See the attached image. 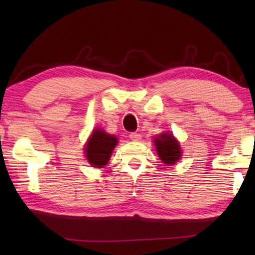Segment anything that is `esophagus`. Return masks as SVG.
<instances>
[{
	"label": "esophagus",
	"instance_id": "esophagus-1",
	"mask_svg": "<svg viewBox=\"0 0 255 255\" xmlns=\"http://www.w3.org/2000/svg\"><path fill=\"white\" fill-rule=\"evenodd\" d=\"M129 138H130L132 141H139L141 139V135L138 132H130Z\"/></svg>",
	"mask_w": 255,
	"mask_h": 255
}]
</instances>
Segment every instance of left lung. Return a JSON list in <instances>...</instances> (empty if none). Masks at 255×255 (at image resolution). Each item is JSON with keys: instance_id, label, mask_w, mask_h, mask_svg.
Returning <instances> with one entry per match:
<instances>
[{"instance_id": "8db88e82", "label": "left lung", "mask_w": 255, "mask_h": 255, "mask_svg": "<svg viewBox=\"0 0 255 255\" xmlns=\"http://www.w3.org/2000/svg\"><path fill=\"white\" fill-rule=\"evenodd\" d=\"M156 146V152L158 157L163 163L171 165L181 157V149L178 141L171 133H162L161 136L154 140Z\"/></svg>"}]
</instances>
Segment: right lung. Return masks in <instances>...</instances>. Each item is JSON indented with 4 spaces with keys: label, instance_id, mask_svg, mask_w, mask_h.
<instances>
[{
    "label": "right lung",
    "instance_id": "right-lung-1",
    "mask_svg": "<svg viewBox=\"0 0 255 255\" xmlns=\"http://www.w3.org/2000/svg\"><path fill=\"white\" fill-rule=\"evenodd\" d=\"M117 143L115 136L106 133L101 129H96L85 146L86 159L93 167H103L109 161Z\"/></svg>",
    "mask_w": 255,
    "mask_h": 255
}]
</instances>
